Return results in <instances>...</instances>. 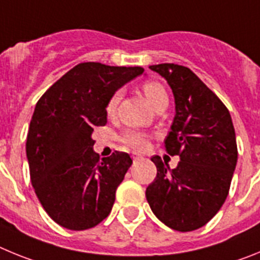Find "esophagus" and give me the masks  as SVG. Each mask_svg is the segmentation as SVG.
I'll use <instances>...</instances> for the list:
<instances>
[{
    "label": "esophagus",
    "instance_id": "1",
    "mask_svg": "<svg viewBox=\"0 0 260 260\" xmlns=\"http://www.w3.org/2000/svg\"><path fill=\"white\" fill-rule=\"evenodd\" d=\"M133 158H134V161H137V160H139V158H142V156L139 155V153H137V152H133Z\"/></svg>",
    "mask_w": 260,
    "mask_h": 260
}]
</instances>
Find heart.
<instances>
[{
  "mask_svg": "<svg viewBox=\"0 0 260 260\" xmlns=\"http://www.w3.org/2000/svg\"><path fill=\"white\" fill-rule=\"evenodd\" d=\"M143 92L146 98L148 99V102L155 107L158 102H161L164 99H168L165 89L162 88L161 84L156 83V82H146L143 84ZM122 92L117 91L112 95L109 99V102L107 104V112L108 114H113L117 109L119 100H121ZM122 141L125 142L127 146L133 147V148H138V150H143L144 147L147 146V137L143 133L139 132H126L122 137Z\"/></svg>",
  "mask_w": 260,
  "mask_h": 260,
  "instance_id": "heart-1",
  "label": "heart"
}]
</instances>
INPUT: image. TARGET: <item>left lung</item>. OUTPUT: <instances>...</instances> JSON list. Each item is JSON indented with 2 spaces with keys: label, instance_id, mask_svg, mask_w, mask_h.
Returning <instances> with one entry per match:
<instances>
[{
  "label": "left lung",
  "instance_id": "8db88e82",
  "mask_svg": "<svg viewBox=\"0 0 260 260\" xmlns=\"http://www.w3.org/2000/svg\"><path fill=\"white\" fill-rule=\"evenodd\" d=\"M150 69L173 92L176 114L165 147L169 155H180V162L171 169L158 156L151 158L157 174L146 198L167 226L195 231L212 219L228 197L238 157L232 117L190 69L174 63Z\"/></svg>",
  "mask_w": 260,
  "mask_h": 260
}]
</instances>
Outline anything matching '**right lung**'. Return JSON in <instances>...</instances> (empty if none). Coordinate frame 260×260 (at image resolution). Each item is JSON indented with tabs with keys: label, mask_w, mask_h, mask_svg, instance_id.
<instances>
[{
	"label": "right lung",
	"mask_w": 260,
	"mask_h": 260,
	"mask_svg": "<svg viewBox=\"0 0 260 260\" xmlns=\"http://www.w3.org/2000/svg\"><path fill=\"white\" fill-rule=\"evenodd\" d=\"M143 71L139 66L79 63L36 104L26 143L31 182L41 206L63 228H92L113 207L133 160L125 152L100 158L92 133L107 123L112 95Z\"/></svg>",
	"instance_id": "right-lung-1"
}]
</instances>
